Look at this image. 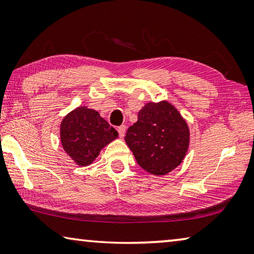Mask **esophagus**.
<instances>
[{"instance_id": "esophagus-1", "label": "esophagus", "mask_w": 254, "mask_h": 254, "mask_svg": "<svg viewBox=\"0 0 254 254\" xmlns=\"http://www.w3.org/2000/svg\"><path fill=\"white\" fill-rule=\"evenodd\" d=\"M126 130H127V127L126 126H121L118 127V132H119V135L120 137H123L124 134H126Z\"/></svg>"}]
</instances>
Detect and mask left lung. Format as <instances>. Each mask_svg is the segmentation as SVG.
I'll list each match as a JSON object with an SVG mask.
<instances>
[{"mask_svg": "<svg viewBox=\"0 0 254 254\" xmlns=\"http://www.w3.org/2000/svg\"><path fill=\"white\" fill-rule=\"evenodd\" d=\"M126 142L141 168L165 176L186 157L190 133L182 114L168 101L149 102L127 128Z\"/></svg>", "mask_w": 254, "mask_h": 254, "instance_id": "8db88e82", "label": "left lung"}]
</instances>
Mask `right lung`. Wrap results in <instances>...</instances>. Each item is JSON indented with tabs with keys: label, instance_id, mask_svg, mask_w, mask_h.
<instances>
[{
	"label": "right lung",
	"instance_id": "add662e5",
	"mask_svg": "<svg viewBox=\"0 0 254 254\" xmlns=\"http://www.w3.org/2000/svg\"><path fill=\"white\" fill-rule=\"evenodd\" d=\"M119 133L110 127L97 111L78 106L60 123V142L77 166H89L101 150L118 139Z\"/></svg>",
	"mask_w": 254,
	"mask_h": 254
}]
</instances>
